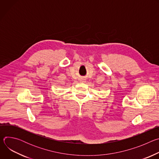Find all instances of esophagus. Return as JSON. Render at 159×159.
Returning a JSON list of instances; mask_svg holds the SVG:
<instances>
[{
	"label": "esophagus",
	"instance_id": "1",
	"mask_svg": "<svg viewBox=\"0 0 159 159\" xmlns=\"http://www.w3.org/2000/svg\"><path fill=\"white\" fill-rule=\"evenodd\" d=\"M84 82V81H82V82Z\"/></svg>",
	"mask_w": 159,
	"mask_h": 159
}]
</instances>
